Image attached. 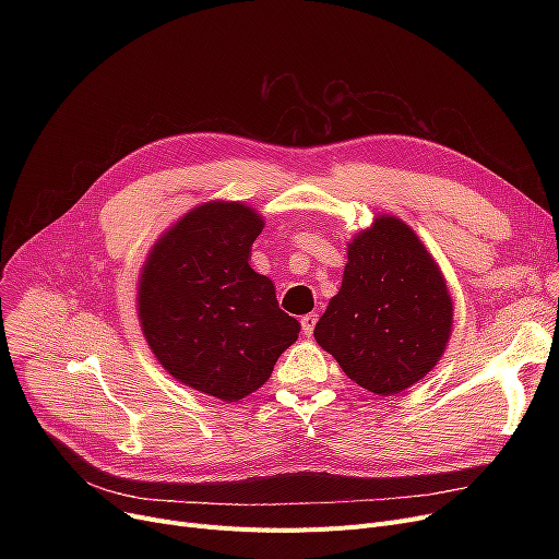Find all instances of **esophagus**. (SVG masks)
<instances>
[{"label":"esophagus","mask_w":559,"mask_h":559,"mask_svg":"<svg viewBox=\"0 0 559 559\" xmlns=\"http://www.w3.org/2000/svg\"><path fill=\"white\" fill-rule=\"evenodd\" d=\"M317 319H319V314H314V312H310V314H306V317H301V331H304V335H312V331H314V324H317Z\"/></svg>","instance_id":"34e87169"}]
</instances>
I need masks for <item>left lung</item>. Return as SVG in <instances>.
I'll return each instance as SVG.
<instances>
[{
	"label": "left lung",
	"instance_id": "1",
	"mask_svg": "<svg viewBox=\"0 0 559 559\" xmlns=\"http://www.w3.org/2000/svg\"><path fill=\"white\" fill-rule=\"evenodd\" d=\"M453 324L444 276L413 228L378 217L348 245L337 295L314 340L373 394H399L442 358Z\"/></svg>",
	"mask_w": 559,
	"mask_h": 559
}]
</instances>
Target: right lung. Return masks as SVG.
I'll list each match as a JSON object with an SVG mask.
<instances>
[{
    "instance_id": "right-lung-1",
    "label": "right lung",
    "mask_w": 559,
    "mask_h": 559,
    "mask_svg": "<svg viewBox=\"0 0 559 559\" xmlns=\"http://www.w3.org/2000/svg\"><path fill=\"white\" fill-rule=\"evenodd\" d=\"M260 230L249 205L203 203L163 235L140 276V324L156 358L222 401L255 392L301 331L274 283L251 270Z\"/></svg>"
}]
</instances>
